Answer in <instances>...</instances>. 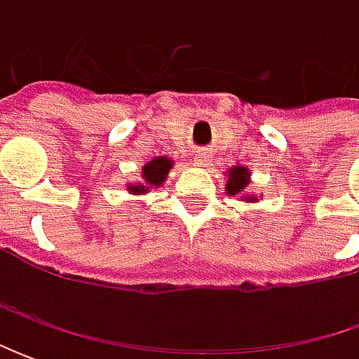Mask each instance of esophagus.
Masks as SVG:
<instances>
[{
	"mask_svg": "<svg viewBox=\"0 0 359 359\" xmlns=\"http://www.w3.org/2000/svg\"><path fill=\"white\" fill-rule=\"evenodd\" d=\"M210 156H205V154H201V156H198V158H194V163L198 165V168H208L210 165Z\"/></svg>",
	"mask_w": 359,
	"mask_h": 359,
	"instance_id": "obj_1",
	"label": "esophagus"
}]
</instances>
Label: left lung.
<instances>
[{
	"label": "left lung",
	"instance_id": "1",
	"mask_svg": "<svg viewBox=\"0 0 359 359\" xmlns=\"http://www.w3.org/2000/svg\"><path fill=\"white\" fill-rule=\"evenodd\" d=\"M228 182H226V194L229 198H238V200L245 201V203H255L259 201L262 196H255L250 189L252 184V172L248 165H231L228 172Z\"/></svg>",
	"mask_w": 359,
	"mask_h": 359
}]
</instances>
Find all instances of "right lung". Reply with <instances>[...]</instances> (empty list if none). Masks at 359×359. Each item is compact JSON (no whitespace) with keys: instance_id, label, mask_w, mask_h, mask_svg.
<instances>
[{"instance_id":"1","label":"right lung","mask_w":359,"mask_h":359,"mask_svg":"<svg viewBox=\"0 0 359 359\" xmlns=\"http://www.w3.org/2000/svg\"><path fill=\"white\" fill-rule=\"evenodd\" d=\"M172 168L173 159L168 158V156L151 158L142 168V180L140 182H128L126 189L130 191L131 196H145L151 189H158V187L163 186V182L168 180Z\"/></svg>"}]
</instances>
